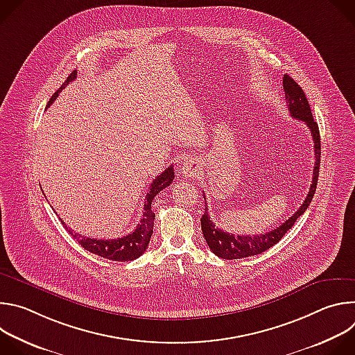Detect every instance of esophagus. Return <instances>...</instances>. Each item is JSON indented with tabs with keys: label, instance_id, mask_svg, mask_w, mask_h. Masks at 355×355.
I'll return each mask as SVG.
<instances>
[{
	"label": "esophagus",
	"instance_id": "1",
	"mask_svg": "<svg viewBox=\"0 0 355 355\" xmlns=\"http://www.w3.org/2000/svg\"><path fill=\"white\" fill-rule=\"evenodd\" d=\"M199 171V166L196 164L195 160H185L182 163V167H181V173L185 175V177H193L196 175Z\"/></svg>",
	"mask_w": 355,
	"mask_h": 355
}]
</instances>
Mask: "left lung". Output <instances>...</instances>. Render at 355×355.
Wrapping results in <instances>:
<instances>
[{"label":"left lung","mask_w":355,"mask_h":355,"mask_svg":"<svg viewBox=\"0 0 355 355\" xmlns=\"http://www.w3.org/2000/svg\"><path fill=\"white\" fill-rule=\"evenodd\" d=\"M284 84V91H285V101H286V107L292 118L305 122L306 126L311 129L313 143H315V167H313V178H312V185L309 188V192L303 200V204L300 208L288 219L285 220L279 227L263 233V234H256V236H234L232 233H226L222 229H218L215 223L211 220L209 214H208V207L205 202V212L200 218V227L202 233H204V237L209 245V248L214 251V254L223 260H237V259H244L250 256H257L260 252H264L266 250L271 248L274 244H277L285 233L295 225L296 219L303 215L312 202V198L316 191L318 185V178H319V168H320V133H319V126L313 119L311 105L306 99L305 92L297 85V83L289 77L288 74L284 76L282 80ZM205 198V195H204Z\"/></svg>","instance_id":"obj_1"}]
</instances>
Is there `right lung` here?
I'll use <instances>...</instances> for the list:
<instances>
[{
    "label": "right lung",
    "instance_id": "obj_1",
    "mask_svg": "<svg viewBox=\"0 0 355 355\" xmlns=\"http://www.w3.org/2000/svg\"><path fill=\"white\" fill-rule=\"evenodd\" d=\"M77 76V71H73L67 80L64 81V84L52 95V98L49 99L47 107H50L53 104V101L59 96V92L69 84L71 83ZM174 180V168L170 166L168 168H166L160 175L156 177V180H153V182L150 184L146 199H144V207H143V216L140 219V223L136 226V229L133 232H130L129 234L123 236V237H118V239H111V240H96V239H89V237H84L76 232H73L71 229H69L64 222L62 220V223L64 225V227L67 229V232L73 236V239H76L78 241V244H81V247H84L85 250H88L92 254H96L99 257H104L107 260H112V261H132L137 257H140L143 252L146 251L148 243H150V237L153 234V225H155V212L151 209V202H153L155 196L163 191L166 187H168Z\"/></svg>",
    "mask_w": 355,
    "mask_h": 355
}]
</instances>
